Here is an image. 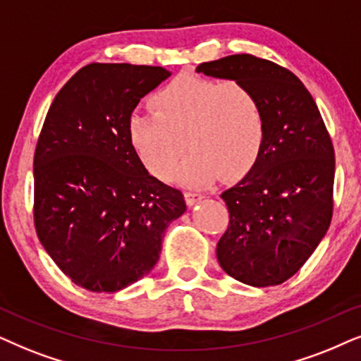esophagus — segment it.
<instances>
[{
    "label": "esophagus",
    "mask_w": 361,
    "mask_h": 361,
    "mask_svg": "<svg viewBox=\"0 0 361 361\" xmlns=\"http://www.w3.org/2000/svg\"><path fill=\"white\" fill-rule=\"evenodd\" d=\"M203 198H204V196L200 195V193H191V191L185 193V200H186V204H188V206H195L196 203H200V201Z\"/></svg>",
    "instance_id": "esophagus-1"
}]
</instances>
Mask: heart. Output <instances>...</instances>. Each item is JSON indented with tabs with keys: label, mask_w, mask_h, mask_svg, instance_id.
I'll use <instances>...</instances> for the list:
<instances>
[{
	"label": "heart",
	"mask_w": 361,
	"mask_h": 361,
	"mask_svg": "<svg viewBox=\"0 0 361 361\" xmlns=\"http://www.w3.org/2000/svg\"><path fill=\"white\" fill-rule=\"evenodd\" d=\"M152 104L155 112L130 118L128 138L153 175H171L183 140L191 153L175 180L186 186L211 185L219 176L239 180L261 157L266 114L247 85L181 75L158 90Z\"/></svg>",
	"instance_id": "obj_1"
}]
</instances>
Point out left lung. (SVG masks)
Returning a JSON list of instances; mask_svg holds the SVG:
<instances>
[{
  "mask_svg": "<svg viewBox=\"0 0 361 361\" xmlns=\"http://www.w3.org/2000/svg\"><path fill=\"white\" fill-rule=\"evenodd\" d=\"M196 72L247 85L266 114V143L252 170L221 198L229 226L219 266L243 284L279 286L312 256L330 226L335 153L315 100L297 75L271 61L234 54Z\"/></svg>",
  "mask_w": 361,
  "mask_h": 361,
  "instance_id": "left-lung-1",
  "label": "left lung"
}]
</instances>
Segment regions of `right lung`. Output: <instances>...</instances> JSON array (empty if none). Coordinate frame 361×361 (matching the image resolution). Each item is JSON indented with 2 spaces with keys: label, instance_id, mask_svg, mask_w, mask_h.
Instances as JSON below:
<instances>
[{
  "label": "right lung",
  "instance_id": "right-lung-1",
  "mask_svg": "<svg viewBox=\"0 0 361 361\" xmlns=\"http://www.w3.org/2000/svg\"><path fill=\"white\" fill-rule=\"evenodd\" d=\"M165 67L89 64L56 95L35 153V224L57 267L90 292H117L155 267L180 190L143 166L132 112Z\"/></svg>",
  "mask_w": 361,
  "mask_h": 361
}]
</instances>
